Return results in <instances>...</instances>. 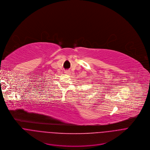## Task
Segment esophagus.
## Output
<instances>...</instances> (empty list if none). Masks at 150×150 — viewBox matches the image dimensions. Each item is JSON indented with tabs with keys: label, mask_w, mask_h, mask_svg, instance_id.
<instances>
[{
	"label": "esophagus",
	"mask_w": 150,
	"mask_h": 150,
	"mask_svg": "<svg viewBox=\"0 0 150 150\" xmlns=\"http://www.w3.org/2000/svg\"><path fill=\"white\" fill-rule=\"evenodd\" d=\"M65 73L67 74H70V71H66Z\"/></svg>",
	"instance_id": "esophagus-1"
}]
</instances>
